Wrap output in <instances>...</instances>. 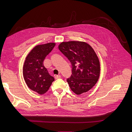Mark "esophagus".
Listing matches in <instances>:
<instances>
[{"label":"esophagus","mask_w":132,"mask_h":132,"mask_svg":"<svg viewBox=\"0 0 132 132\" xmlns=\"http://www.w3.org/2000/svg\"><path fill=\"white\" fill-rule=\"evenodd\" d=\"M59 78H61V75H58L55 76V79H59Z\"/></svg>","instance_id":"esophagus-1"}]
</instances>
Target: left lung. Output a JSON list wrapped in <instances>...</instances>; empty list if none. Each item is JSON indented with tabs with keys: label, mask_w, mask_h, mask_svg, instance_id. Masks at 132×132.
Here are the masks:
<instances>
[{
	"label": "left lung",
	"mask_w": 132,
	"mask_h": 132,
	"mask_svg": "<svg viewBox=\"0 0 132 132\" xmlns=\"http://www.w3.org/2000/svg\"><path fill=\"white\" fill-rule=\"evenodd\" d=\"M59 51L71 64V75L67 79L70 88L80 95L90 90L98 81L100 71L96 54L89 44L84 42H63Z\"/></svg>",
	"instance_id": "1"
}]
</instances>
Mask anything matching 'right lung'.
Listing matches in <instances>:
<instances>
[{"instance_id":"1","label":"right lung","mask_w":132,"mask_h":132,"mask_svg":"<svg viewBox=\"0 0 132 132\" xmlns=\"http://www.w3.org/2000/svg\"><path fill=\"white\" fill-rule=\"evenodd\" d=\"M55 45L54 43H48L35 46L27 55L23 64V75L27 86L40 95L46 93L54 80L43 62Z\"/></svg>"}]
</instances>
